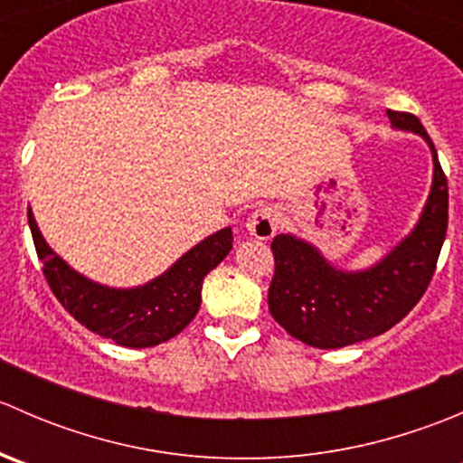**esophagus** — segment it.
<instances>
[{
    "mask_svg": "<svg viewBox=\"0 0 463 463\" xmlns=\"http://www.w3.org/2000/svg\"><path fill=\"white\" fill-rule=\"evenodd\" d=\"M278 223H279V214L275 208H258L253 214L249 217L246 222V231L255 237V240H270L278 231Z\"/></svg>",
    "mask_w": 463,
    "mask_h": 463,
    "instance_id": "34e87169",
    "label": "esophagus"
}]
</instances>
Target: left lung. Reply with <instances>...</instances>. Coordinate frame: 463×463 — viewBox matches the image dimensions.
<instances>
[{"mask_svg":"<svg viewBox=\"0 0 463 463\" xmlns=\"http://www.w3.org/2000/svg\"><path fill=\"white\" fill-rule=\"evenodd\" d=\"M392 128L414 132L430 145V197L414 231L378 264L340 270L309 241L278 235L270 241L275 273L269 311L288 335L318 349H338L374 338L401 322L426 293L448 231V179L421 120L387 109Z\"/></svg>","mask_w":463,"mask_h":463,"instance_id":"left-lung-1","label":"left lung"}]
</instances>
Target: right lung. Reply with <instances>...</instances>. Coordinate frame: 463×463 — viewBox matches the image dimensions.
<instances>
[{
  "mask_svg": "<svg viewBox=\"0 0 463 463\" xmlns=\"http://www.w3.org/2000/svg\"><path fill=\"white\" fill-rule=\"evenodd\" d=\"M29 226L42 273L60 305L89 331L123 347H154L190 325L202 307L203 278L232 249V231L205 237L165 273L137 288H111L91 282L51 250L29 208Z\"/></svg>",
  "mask_w": 463,
  "mask_h": 463,
  "instance_id": "1",
  "label": "right lung"
}]
</instances>
